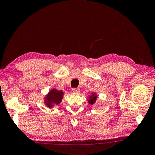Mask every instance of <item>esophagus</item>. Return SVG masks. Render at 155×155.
<instances>
[{"mask_svg": "<svg viewBox=\"0 0 155 155\" xmlns=\"http://www.w3.org/2000/svg\"><path fill=\"white\" fill-rule=\"evenodd\" d=\"M80 90H79V88H72V92L74 93H79Z\"/></svg>", "mask_w": 155, "mask_h": 155, "instance_id": "esophagus-1", "label": "esophagus"}]
</instances>
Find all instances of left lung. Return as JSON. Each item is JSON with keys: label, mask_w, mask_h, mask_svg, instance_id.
<instances>
[{"label": "left lung", "mask_w": 155, "mask_h": 155, "mask_svg": "<svg viewBox=\"0 0 155 155\" xmlns=\"http://www.w3.org/2000/svg\"><path fill=\"white\" fill-rule=\"evenodd\" d=\"M97 96L96 94V93H92V95L91 96H89V99L88 101V104L91 105H93L97 100Z\"/></svg>", "instance_id": "8db88e82"}]
</instances>
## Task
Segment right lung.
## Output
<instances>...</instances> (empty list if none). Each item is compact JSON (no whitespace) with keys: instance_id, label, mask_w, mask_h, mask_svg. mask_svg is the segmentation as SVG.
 <instances>
[{"instance_id":"add662e5","label":"right lung","mask_w":155,"mask_h":155,"mask_svg":"<svg viewBox=\"0 0 155 155\" xmlns=\"http://www.w3.org/2000/svg\"><path fill=\"white\" fill-rule=\"evenodd\" d=\"M64 93L62 91L51 89L45 97V103L48 107L51 108L54 105H59L62 101Z\"/></svg>"}]
</instances>
